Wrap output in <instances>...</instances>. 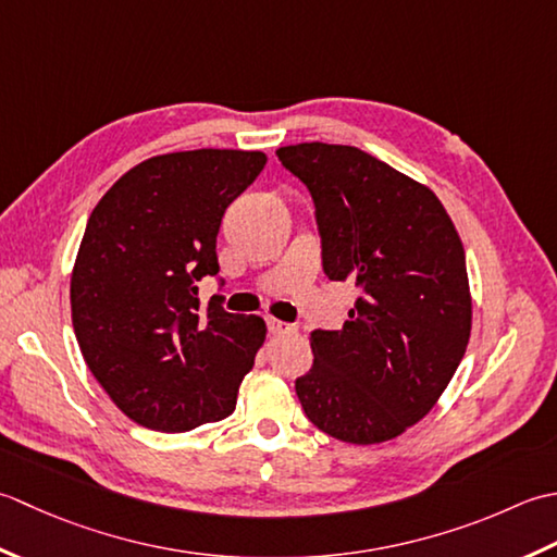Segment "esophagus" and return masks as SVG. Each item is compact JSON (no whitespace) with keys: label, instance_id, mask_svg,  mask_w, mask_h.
<instances>
[{"label":"esophagus","instance_id":"esophagus-1","mask_svg":"<svg viewBox=\"0 0 557 557\" xmlns=\"http://www.w3.org/2000/svg\"><path fill=\"white\" fill-rule=\"evenodd\" d=\"M267 326H269V332H271V334H293V332H295V326H293V324H288V322H281V320H276V317H269V320H267Z\"/></svg>","mask_w":557,"mask_h":557}]
</instances>
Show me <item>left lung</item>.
Returning a JSON list of instances; mask_svg holds the SVG:
<instances>
[{"mask_svg":"<svg viewBox=\"0 0 557 557\" xmlns=\"http://www.w3.org/2000/svg\"><path fill=\"white\" fill-rule=\"evenodd\" d=\"M310 189L322 264L358 288L338 332L314 329V362L295 380L305 416L350 445L421 421L467 354L471 290L459 233L435 191L342 144L276 151Z\"/></svg>","mask_w":557,"mask_h":557,"instance_id":"8db88e82","label":"left lung"}]
</instances>
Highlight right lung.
I'll list each match as a JSON object with an SVG mask.
<instances>
[{
	"instance_id": "right-lung-1",
	"label": "right lung",
	"mask_w": 557,
	"mask_h": 557,
	"mask_svg": "<svg viewBox=\"0 0 557 557\" xmlns=\"http://www.w3.org/2000/svg\"><path fill=\"white\" fill-rule=\"evenodd\" d=\"M267 165L262 151L153 156L90 213L72 271L78 348L120 411L144 428L187 433L235 411L267 324L233 314L199 281L219 274L225 209Z\"/></svg>"
}]
</instances>
